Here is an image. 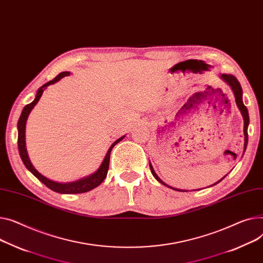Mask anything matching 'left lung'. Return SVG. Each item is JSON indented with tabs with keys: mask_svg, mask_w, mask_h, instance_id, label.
<instances>
[{
	"mask_svg": "<svg viewBox=\"0 0 263 263\" xmlns=\"http://www.w3.org/2000/svg\"><path fill=\"white\" fill-rule=\"evenodd\" d=\"M220 77L227 83L229 84L231 87H232V90H233V92H234V95H235V98H236V103H237V107L239 108V110H240V112H241V114H242V116H243V120H244V129H243V132H244V151H246V149H247V146H248V141H249V135H248V128H249V125H250V116H249V111H248V108L244 106V103H243V101H242V87H241V85H240V82L237 80V78L235 77V76H233V75H227V74H221L220 75ZM149 165H150V170H151V173L153 174V177L159 181L161 184H163V185H165V186H167V187H169V188H171V189H174V190H177V191H187V190H181V189H177V188H172V187H170V186H168L167 184H165L159 177H157V174L155 173V171H154V169H153V167H152V165H151V163H149ZM226 177V176H225ZM224 177V178H225ZM224 178H222L220 181H218L216 184H218V183H220ZM216 184H214V185H216ZM214 185H212V186H214Z\"/></svg>",
	"mask_w": 263,
	"mask_h": 263,
	"instance_id": "left-lung-1",
	"label": "left lung"
}]
</instances>
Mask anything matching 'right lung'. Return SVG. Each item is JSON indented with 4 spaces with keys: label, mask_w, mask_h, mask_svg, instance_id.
<instances>
[{
    "label": "right lung",
    "mask_w": 263,
    "mask_h": 263,
    "mask_svg": "<svg viewBox=\"0 0 263 263\" xmlns=\"http://www.w3.org/2000/svg\"><path fill=\"white\" fill-rule=\"evenodd\" d=\"M69 72H62L59 75H57L54 79L46 82L45 84H43L40 89L38 90L37 94H36V98L33 99L32 102L26 104L24 107L21 116L19 118V121H17V148H19V153L21 156V160L24 163L25 167L36 177L40 182H42L46 187H48L49 189H51L52 191L59 192V194H83V192H87L94 188H96L97 186H99L103 180L106 179L107 173L109 170V164H110V154L111 151L113 149V147L119 143L121 139H124L125 135L121 136L120 138H118L117 141H115L111 147L109 148L106 156L100 165V167L89 177H85L83 179H80L78 181L75 182H71V183H58V182H54L47 178H45L44 176H42L41 173H39L34 167L32 166V164L29 161V157L27 154V150H26V143H25V128H26V120L28 118L29 113L31 112V110L33 109V107L36 106L37 102L39 101V99L41 98L43 91L46 89V86H48L49 84H54L57 81H59L61 78L68 76Z\"/></svg>",
    "instance_id": "1"
}]
</instances>
